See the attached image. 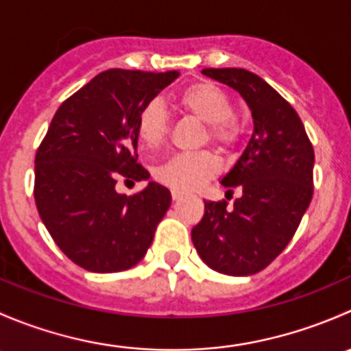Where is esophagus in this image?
I'll return each mask as SVG.
<instances>
[{"mask_svg":"<svg viewBox=\"0 0 351 351\" xmlns=\"http://www.w3.org/2000/svg\"><path fill=\"white\" fill-rule=\"evenodd\" d=\"M171 198L175 202H178V200H182L183 198V193L182 192H178V190H171Z\"/></svg>","mask_w":351,"mask_h":351,"instance_id":"obj_1","label":"esophagus"}]
</instances>
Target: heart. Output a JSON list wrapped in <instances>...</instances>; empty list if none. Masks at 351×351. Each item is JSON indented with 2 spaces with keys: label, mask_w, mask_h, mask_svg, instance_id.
I'll return each mask as SVG.
<instances>
[{
  "label": "heart",
  "mask_w": 351,
  "mask_h": 351,
  "mask_svg": "<svg viewBox=\"0 0 351 351\" xmlns=\"http://www.w3.org/2000/svg\"><path fill=\"white\" fill-rule=\"evenodd\" d=\"M178 107L205 123L204 141H210L221 151L234 149L243 136V125L232 115V101L226 91L208 81L186 86L176 95ZM137 137L144 149L154 151L162 146L169 130L168 113L159 100H151L141 108L136 122ZM221 159L210 151L171 156L154 169V178L178 192H192L219 175Z\"/></svg>",
  "instance_id": "1"
}]
</instances>
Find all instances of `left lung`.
<instances>
[{"instance_id":"1","label":"left lung","mask_w":351,"mask_h":351,"mask_svg":"<svg viewBox=\"0 0 351 351\" xmlns=\"http://www.w3.org/2000/svg\"><path fill=\"white\" fill-rule=\"evenodd\" d=\"M202 73L241 95L254 130L221 182L228 193L241 190V197L232 207L205 202L192 241L212 270L246 277L267 268L295 234L314 192V149L292 105L260 76L238 67Z\"/></svg>"}]
</instances>
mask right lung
I'll use <instances>...</instances> for the list:
<instances>
[{
  "label": "right lung",
  "mask_w": 351,
  "mask_h": 351,
  "mask_svg": "<svg viewBox=\"0 0 351 351\" xmlns=\"http://www.w3.org/2000/svg\"><path fill=\"white\" fill-rule=\"evenodd\" d=\"M178 74L104 71L56 112L35 154L34 197L49 234L77 267L123 271L153 243L169 190L149 182L127 197L115 185L149 178L137 162V115Z\"/></svg>",
  "instance_id": "obj_1"
}]
</instances>
